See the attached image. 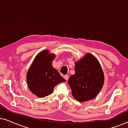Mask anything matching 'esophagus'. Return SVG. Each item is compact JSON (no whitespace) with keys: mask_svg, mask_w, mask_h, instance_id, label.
<instances>
[{"mask_svg":"<svg viewBox=\"0 0 128 128\" xmlns=\"http://www.w3.org/2000/svg\"><path fill=\"white\" fill-rule=\"evenodd\" d=\"M64 78L66 81H68V80L69 78V76H68V75H65V76H64Z\"/></svg>","mask_w":128,"mask_h":128,"instance_id":"esophagus-1","label":"esophagus"}]
</instances>
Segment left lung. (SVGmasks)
<instances>
[{
    "mask_svg": "<svg viewBox=\"0 0 128 128\" xmlns=\"http://www.w3.org/2000/svg\"><path fill=\"white\" fill-rule=\"evenodd\" d=\"M72 95L79 102L91 100L102 88L104 76L98 60L92 54L86 56L75 64V74L68 81Z\"/></svg>",
    "mask_w": 128,
    "mask_h": 128,
    "instance_id": "1",
    "label": "left lung"
}]
</instances>
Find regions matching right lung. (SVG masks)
<instances>
[{"label": "right lung", "mask_w": 128, "mask_h": 128, "mask_svg": "<svg viewBox=\"0 0 128 128\" xmlns=\"http://www.w3.org/2000/svg\"><path fill=\"white\" fill-rule=\"evenodd\" d=\"M55 55L48 50L40 52L35 58L27 75V81L30 91L37 96L43 98L53 92L55 86L66 82L57 70L52 66Z\"/></svg>", "instance_id": "1"}]
</instances>
